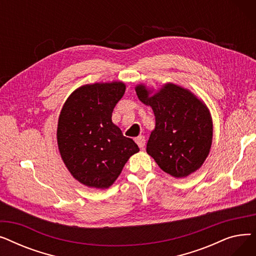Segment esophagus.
<instances>
[{
    "instance_id": "1",
    "label": "esophagus",
    "mask_w": 256,
    "mask_h": 256,
    "mask_svg": "<svg viewBox=\"0 0 256 256\" xmlns=\"http://www.w3.org/2000/svg\"><path fill=\"white\" fill-rule=\"evenodd\" d=\"M135 141H136V143L138 144V146H139V148H143V147L145 146V138L143 137V136H140V137H137L136 139H135Z\"/></svg>"
}]
</instances>
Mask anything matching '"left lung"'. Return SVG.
Returning <instances> with one entry per match:
<instances>
[{"label":"left lung","mask_w":256,"mask_h":256,"mask_svg":"<svg viewBox=\"0 0 256 256\" xmlns=\"http://www.w3.org/2000/svg\"><path fill=\"white\" fill-rule=\"evenodd\" d=\"M139 100L150 106L156 128L146 152L158 167L176 178L202 166L212 141V121L206 104L188 89L165 84L154 96L145 85L135 88Z\"/></svg>","instance_id":"obj_1"}]
</instances>
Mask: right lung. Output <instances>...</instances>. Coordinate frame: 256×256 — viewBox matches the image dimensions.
Wrapping results in <instances>:
<instances>
[{
    "instance_id": "right-lung-1",
    "label": "right lung",
    "mask_w": 256,
    "mask_h": 256,
    "mask_svg": "<svg viewBox=\"0 0 256 256\" xmlns=\"http://www.w3.org/2000/svg\"><path fill=\"white\" fill-rule=\"evenodd\" d=\"M122 82L96 83L76 89L58 120L57 141L72 176L89 188L106 189L117 180L138 145L112 122L116 104L124 96Z\"/></svg>"
}]
</instances>
